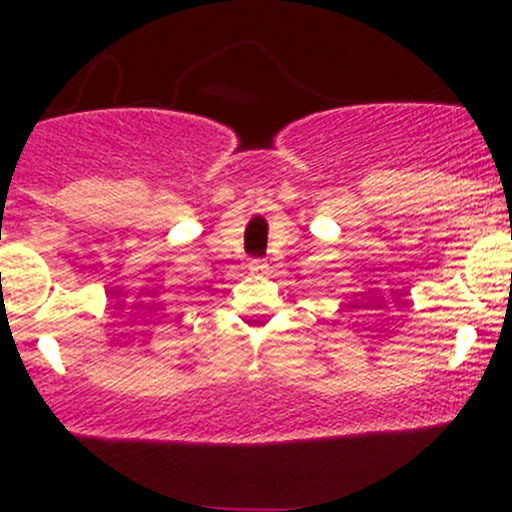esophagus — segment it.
Returning a JSON list of instances; mask_svg holds the SVG:
<instances>
[{
    "label": "esophagus",
    "instance_id": "34e87169",
    "mask_svg": "<svg viewBox=\"0 0 512 512\" xmlns=\"http://www.w3.org/2000/svg\"><path fill=\"white\" fill-rule=\"evenodd\" d=\"M250 272H252V275H265L267 262L265 260H252L250 262Z\"/></svg>",
    "mask_w": 512,
    "mask_h": 512
}]
</instances>
